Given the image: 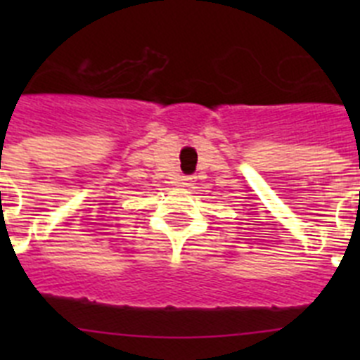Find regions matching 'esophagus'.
Masks as SVG:
<instances>
[{
	"label": "esophagus",
	"mask_w": 360,
	"mask_h": 360,
	"mask_svg": "<svg viewBox=\"0 0 360 360\" xmlns=\"http://www.w3.org/2000/svg\"><path fill=\"white\" fill-rule=\"evenodd\" d=\"M191 182H193V178H191V176H182V184H184V186H189Z\"/></svg>",
	"instance_id": "1"
}]
</instances>
